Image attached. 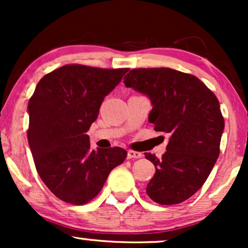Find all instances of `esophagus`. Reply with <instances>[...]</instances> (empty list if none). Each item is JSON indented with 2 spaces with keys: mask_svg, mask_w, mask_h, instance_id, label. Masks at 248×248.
<instances>
[{
  "mask_svg": "<svg viewBox=\"0 0 248 248\" xmlns=\"http://www.w3.org/2000/svg\"><path fill=\"white\" fill-rule=\"evenodd\" d=\"M142 157V154L139 152H134V150H128L127 153V158L132 160V158H140Z\"/></svg>",
  "mask_w": 248,
  "mask_h": 248,
  "instance_id": "obj_1",
  "label": "esophagus"
}]
</instances>
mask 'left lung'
I'll return each mask as SVG.
<instances>
[{"mask_svg":"<svg viewBox=\"0 0 248 248\" xmlns=\"http://www.w3.org/2000/svg\"><path fill=\"white\" fill-rule=\"evenodd\" d=\"M124 82L150 99L148 120L156 132L170 134L161 158L144 153L156 169L147 195L162 205L186 201L205 183L219 156L225 124L218 99L197 77L168 67L132 70Z\"/></svg>","mask_w":248,"mask_h":248,"instance_id":"left-lung-1","label":"left lung"}]
</instances>
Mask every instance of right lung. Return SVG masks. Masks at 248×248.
I'll list each match as a JSON object with an SVG mask.
<instances>
[{
  "label": "right lung",
  "instance_id": "1",
  "mask_svg": "<svg viewBox=\"0 0 248 248\" xmlns=\"http://www.w3.org/2000/svg\"><path fill=\"white\" fill-rule=\"evenodd\" d=\"M128 69L65 65L44 76L28 104V142L37 172L53 195L82 205L100 192L127 152L120 147L91 149V124L105 96Z\"/></svg>",
  "mask_w": 248,
  "mask_h": 248
}]
</instances>
